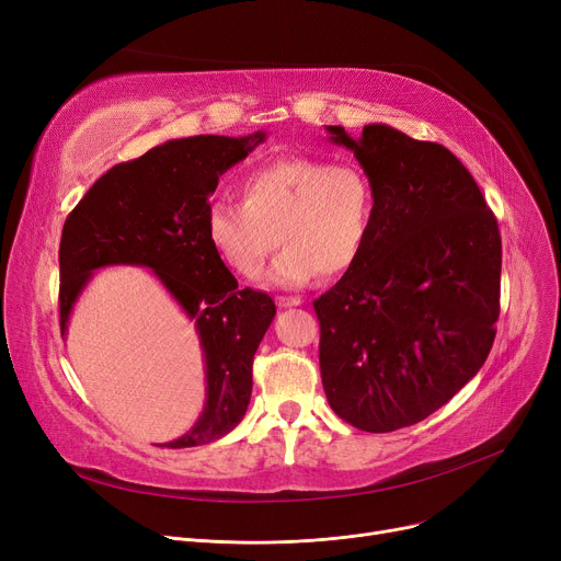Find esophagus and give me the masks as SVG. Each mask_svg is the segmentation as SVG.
<instances>
[{
  "label": "esophagus",
  "instance_id": "34e87169",
  "mask_svg": "<svg viewBox=\"0 0 561 561\" xmlns=\"http://www.w3.org/2000/svg\"><path fill=\"white\" fill-rule=\"evenodd\" d=\"M277 305H279L282 309L300 307V305H302V298H298V296H279V298H277Z\"/></svg>",
  "mask_w": 561,
  "mask_h": 561
}]
</instances>
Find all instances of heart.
I'll use <instances>...</instances> for the list:
<instances>
[{"instance_id": "b5f03b06", "label": "heart", "mask_w": 561, "mask_h": 561, "mask_svg": "<svg viewBox=\"0 0 561 561\" xmlns=\"http://www.w3.org/2000/svg\"><path fill=\"white\" fill-rule=\"evenodd\" d=\"M373 211L375 193L362 168L288 157L250 172L243 202L216 199L206 211V239L245 279H256L284 243L268 279L279 288H300L318 273L334 277L357 263Z\"/></svg>"}]
</instances>
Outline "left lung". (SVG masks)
<instances>
[{
  "instance_id": "obj_1",
  "label": "left lung",
  "mask_w": 561,
  "mask_h": 561,
  "mask_svg": "<svg viewBox=\"0 0 561 561\" xmlns=\"http://www.w3.org/2000/svg\"><path fill=\"white\" fill-rule=\"evenodd\" d=\"M373 184L357 263L313 302L330 407L364 432H396L444 407L486 362L500 316L503 243L480 186L444 145L389 125L328 127Z\"/></svg>"
}]
</instances>
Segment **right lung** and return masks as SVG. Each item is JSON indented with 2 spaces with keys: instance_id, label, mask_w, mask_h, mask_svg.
I'll return each instance as SVG.
<instances>
[{
  "instance_id": "add662e5",
  "label": "right lung",
  "mask_w": 561,
  "mask_h": 561,
  "mask_svg": "<svg viewBox=\"0 0 561 561\" xmlns=\"http://www.w3.org/2000/svg\"><path fill=\"white\" fill-rule=\"evenodd\" d=\"M265 134L168 140L113 165L70 211L58 248V309L66 334L72 305L104 265L152 268L180 302L204 352L206 402L197 423L165 448L204 446L231 432L252 396L254 352L275 318L268 293L239 282L206 239V211L220 174Z\"/></svg>"
}]
</instances>
